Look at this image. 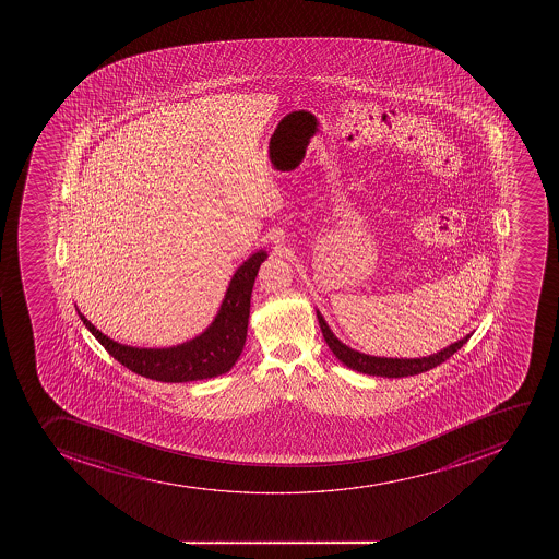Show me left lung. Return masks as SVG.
Segmentation results:
<instances>
[{
  "label": "left lung",
  "mask_w": 559,
  "mask_h": 559,
  "mask_svg": "<svg viewBox=\"0 0 559 559\" xmlns=\"http://www.w3.org/2000/svg\"><path fill=\"white\" fill-rule=\"evenodd\" d=\"M319 324H321L322 335L333 355L337 357L344 366L352 370L360 371L366 376L388 377V379H397V377H409L431 370L436 366L442 365L444 360L450 359L457 349L463 348V344L471 338V335L461 338L457 343L450 344L448 348L441 349L439 354L423 357V359H386V357H371V355L359 354L355 349L348 348L346 344L341 343L332 330L328 328L326 321L319 313Z\"/></svg>",
  "instance_id": "left-lung-1"
}]
</instances>
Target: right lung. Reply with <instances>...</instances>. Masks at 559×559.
Instances as JSON below:
<instances>
[{
    "label": "right lung",
    "instance_id": "add662e5",
    "mask_svg": "<svg viewBox=\"0 0 559 559\" xmlns=\"http://www.w3.org/2000/svg\"><path fill=\"white\" fill-rule=\"evenodd\" d=\"M265 259V251L251 254L231 278L226 299L215 321L200 337L167 349H140L123 346L98 332L78 313L88 332L129 370L160 382H189L222 376L231 370L242 354L248 333L249 299L254 276Z\"/></svg>",
    "mask_w": 559,
    "mask_h": 559
}]
</instances>
